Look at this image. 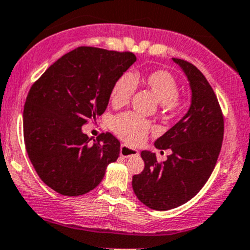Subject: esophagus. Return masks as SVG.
Returning a JSON list of instances; mask_svg holds the SVG:
<instances>
[{"label": "esophagus", "instance_id": "1", "mask_svg": "<svg viewBox=\"0 0 250 250\" xmlns=\"http://www.w3.org/2000/svg\"><path fill=\"white\" fill-rule=\"evenodd\" d=\"M120 154L121 157L123 158H128V157H134V156H139V151L135 148H132V147L127 146V145H121L120 148Z\"/></svg>", "mask_w": 250, "mask_h": 250}]
</instances>
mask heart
Masks as SVG:
<instances>
[{"mask_svg":"<svg viewBox=\"0 0 250 250\" xmlns=\"http://www.w3.org/2000/svg\"><path fill=\"white\" fill-rule=\"evenodd\" d=\"M136 81H141L147 90L154 94L164 114H173L183 106V101L177 94L178 85L176 79L167 70L159 69L143 75H133L132 73L121 75L110 92V102L115 107L123 106L130 101L135 91ZM111 127L118 138L130 145H138L144 141L152 129L148 121L133 112L118 115L112 120Z\"/></svg>","mask_w":250,"mask_h":250,"instance_id":"obj_1","label":"heart"}]
</instances>
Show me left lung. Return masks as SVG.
<instances>
[{
	"instance_id": "obj_1",
	"label": "left lung",
	"mask_w": 250,
	"mask_h": 250,
	"mask_svg": "<svg viewBox=\"0 0 250 250\" xmlns=\"http://www.w3.org/2000/svg\"><path fill=\"white\" fill-rule=\"evenodd\" d=\"M172 60L189 81L190 106L154 143L157 148H170L172 153L158 163L156 153L141 152L145 167L132 181L139 200L156 211L176 208L200 191L213 171L224 136V117L208 81L191 63Z\"/></svg>"
}]
</instances>
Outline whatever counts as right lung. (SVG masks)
Listing matches in <instances>:
<instances>
[{"label": "right lung", "instance_id": "obj_1", "mask_svg": "<svg viewBox=\"0 0 250 250\" xmlns=\"http://www.w3.org/2000/svg\"><path fill=\"white\" fill-rule=\"evenodd\" d=\"M133 52L80 46L63 55L31 87L23 107L26 151L41 180L65 196L88 193L120 156V141L92 139L83 125L106 109L110 92L134 62Z\"/></svg>", "mask_w": 250, "mask_h": 250}]
</instances>
